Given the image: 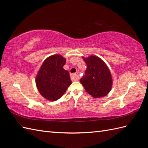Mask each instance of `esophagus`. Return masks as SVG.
<instances>
[{"instance_id": "obj_1", "label": "esophagus", "mask_w": 148, "mask_h": 148, "mask_svg": "<svg viewBox=\"0 0 148 148\" xmlns=\"http://www.w3.org/2000/svg\"><path fill=\"white\" fill-rule=\"evenodd\" d=\"M71 78L72 80H78V73H73L71 75Z\"/></svg>"}]
</instances>
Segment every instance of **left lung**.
Returning a JSON list of instances; mask_svg holds the SVG:
<instances>
[{"mask_svg": "<svg viewBox=\"0 0 148 148\" xmlns=\"http://www.w3.org/2000/svg\"><path fill=\"white\" fill-rule=\"evenodd\" d=\"M86 64L85 75L80 82L86 92L94 98L107 95L112 85V78L109 68L100 58L90 56L83 58Z\"/></svg>", "mask_w": 148, "mask_h": 148, "instance_id": "left-lung-1", "label": "left lung"}]
</instances>
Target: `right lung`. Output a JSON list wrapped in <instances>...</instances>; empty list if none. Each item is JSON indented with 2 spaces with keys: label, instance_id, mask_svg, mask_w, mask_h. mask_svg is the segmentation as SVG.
I'll return each mask as SVG.
<instances>
[{
  "label": "right lung",
  "instance_id": "add662e5",
  "mask_svg": "<svg viewBox=\"0 0 148 148\" xmlns=\"http://www.w3.org/2000/svg\"><path fill=\"white\" fill-rule=\"evenodd\" d=\"M66 59L60 55L50 56L44 61L36 78L40 94L47 100L55 101L66 92L71 84L70 73L63 68Z\"/></svg>",
  "mask_w": 148,
  "mask_h": 148
}]
</instances>
